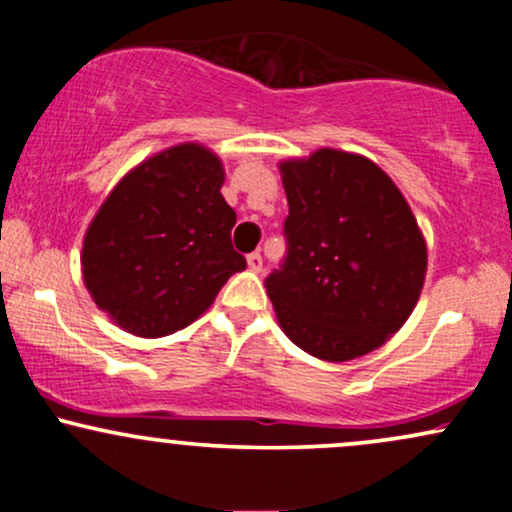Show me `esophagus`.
<instances>
[{
  "mask_svg": "<svg viewBox=\"0 0 512 512\" xmlns=\"http://www.w3.org/2000/svg\"><path fill=\"white\" fill-rule=\"evenodd\" d=\"M248 267L252 269V272H262V255H260V252H250Z\"/></svg>",
  "mask_w": 512,
  "mask_h": 512,
  "instance_id": "34e87169",
  "label": "esophagus"
}]
</instances>
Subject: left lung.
<instances>
[{"mask_svg":"<svg viewBox=\"0 0 512 512\" xmlns=\"http://www.w3.org/2000/svg\"><path fill=\"white\" fill-rule=\"evenodd\" d=\"M286 255L264 279L286 337L322 361H351L407 322L426 243L395 182L363 156L320 149L281 163Z\"/></svg>","mask_w":512,"mask_h":512,"instance_id":"obj_1","label":"left lung"}]
</instances>
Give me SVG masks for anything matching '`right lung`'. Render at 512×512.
Returning a JSON list of instances; mask_svg holds the SVG:
<instances>
[{"instance_id": "right-lung-1", "label": "right lung", "mask_w": 512, "mask_h": 512, "mask_svg": "<svg viewBox=\"0 0 512 512\" xmlns=\"http://www.w3.org/2000/svg\"><path fill=\"white\" fill-rule=\"evenodd\" d=\"M211 151L182 144L122 178L88 226L86 289L122 330L166 337L209 308L228 276L248 267L233 250L236 211L221 195Z\"/></svg>"}]
</instances>
